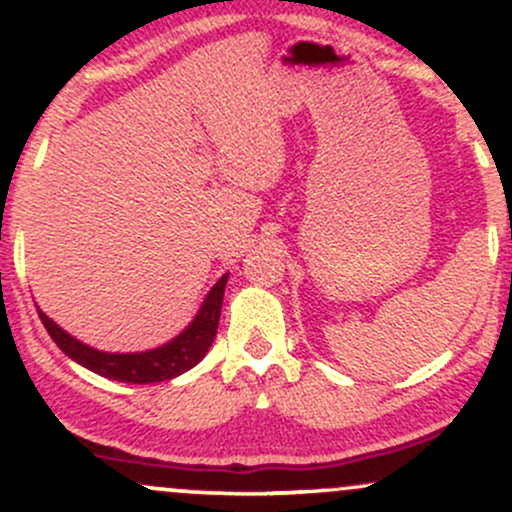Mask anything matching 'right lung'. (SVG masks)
Masks as SVG:
<instances>
[{
	"instance_id": "1",
	"label": "right lung",
	"mask_w": 512,
	"mask_h": 512,
	"mask_svg": "<svg viewBox=\"0 0 512 512\" xmlns=\"http://www.w3.org/2000/svg\"><path fill=\"white\" fill-rule=\"evenodd\" d=\"M228 274H223L211 291L207 293L202 305H199L195 320L182 330L178 337L170 342L156 346L149 351H134V354H110V351H98L79 339L72 337L67 330H62L55 320H50L43 310L38 308L40 320H43L45 330L60 349L72 361L79 363L93 373L103 375V378L117 380V383H132V385H149L163 383V380H173L178 375L187 373L195 368L204 356H207L211 342H214L216 330H219L221 303L223 291H226Z\"/></svg>"
}]
</instances>
